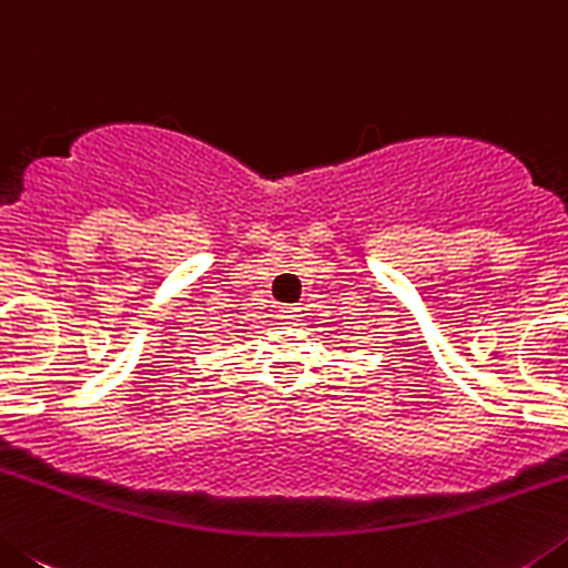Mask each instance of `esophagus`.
<instances>
[{
    "label": "esophagus",
    "instance_id": "esophagus-1",
    "mask_svg": "<svg viewBox=\"0 0 568 568\" xmlns=\"http://www.w3.org/2000/svg\"><path fill=\"white\" fill-rule=\"evenodd\" d=\"M277 316L283 320V325H296V320H300L303 314H300V308H291L288 305V308H280Z\"/></svg>",
    "mask_w": 568,
    "mask_h": 568
}]
</instances>
